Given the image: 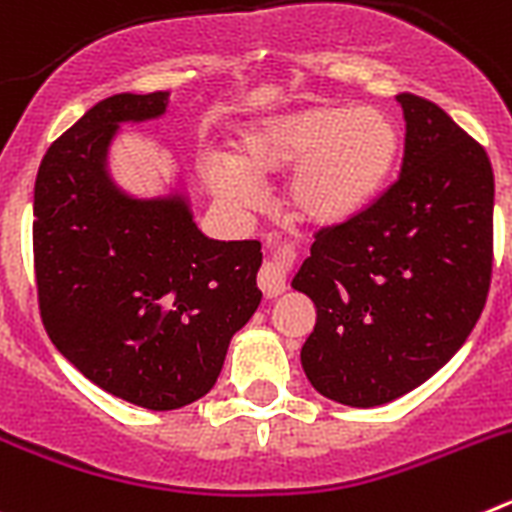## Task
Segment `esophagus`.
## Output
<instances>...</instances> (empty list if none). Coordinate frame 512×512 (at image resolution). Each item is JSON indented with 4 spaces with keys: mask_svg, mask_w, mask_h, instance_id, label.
Here are the masks:
<instances>
[{
    "mask_svg": "<svg viewBox=\"0 0 512 512\" xmlns=\"http://www.w3.org/2000/svg\"><path fill=\"white\" fill-rule=\"evenodd\" d=\"M295 259H297L295 246L284 243V246H279L277 251H274V256H271L269 261L261 264L259 287L266 297H277L287 289V274L289 269H292V264H295Z\"/></svg>",
    "mask_w": 512,
    "mask_h": 512,
    "instance_id": "esophagus-1",
    "label": "esophagus"
}]
</instances>
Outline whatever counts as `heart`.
<instances>
[{"label":"heart","instance_id":"obj_1","mask_svg":"<svg viewBox=\"0 0 512 512\" xmlns=\"http://www.w3.org/2000/svg\"><path fill=\"white\" fill-rule=\"evenodd\" d=\"M400 135L372 107H307L271 117L238 140V161L207 166L212 192L230 207L256 202V179L292 171L284 202L307 225L346 223L372 200L390 176Z\"/></svg>","mask_w":512,"mask_h":512}]
</instances>
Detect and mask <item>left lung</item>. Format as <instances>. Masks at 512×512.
Returning a JSON list of instances; mask_svg holds the SVG:
<instances>
[{
  "instance_id": "left-lung-1",
  "label": "left lung",
  "mask_w": 512,
  "mask_h": 512,
  "mask_svg": "<svg viewBox=\"0 0 512 512\" xmlns=\"http://www.w3.org/2000/svg\"><path fill=\"white\" fill-rule=\"evenodd\" d=\"M400 176L351 220L315 233L292 287L318 320L302 346L315 390L384 405L441 369L485 310L495 176L487 151L438 104L397 94Z\"/></svg>"
}]
</instances>
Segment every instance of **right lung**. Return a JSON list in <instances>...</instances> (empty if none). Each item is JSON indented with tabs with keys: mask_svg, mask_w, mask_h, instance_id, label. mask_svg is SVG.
<instances>
[{
	"mask_svg": "<svg viewBox=\"0 0 512 512\" xmlns=\"http://www.w3.org/2000/svg\"><path fill=\"white\" fill-rule=\"evenodd\" d=\"M166 97L115 94L84 112L45 151L33 205L45 333L89 382L148 410L207 395L261 302L259 241H212L182 194L133 200L107 176L117 125L164 115Z\"/></svg>",
	"mask_w": 512,
	"mask_h": 512,
	"instance_id": "add662e5",
	"label": "right lung"
}]
</instances>
